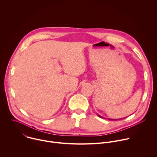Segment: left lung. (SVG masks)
<instances>
[{"label":"left lung","instance_id":"obj_1","mask_svg":"<svg viewBox=\"0 0 157 157\" xmlns=\"http://www.w3.org/2000/svg\"><path fill=\"white\" fill-rule=\"evenodd\" d=\"M98 116L99 117H101V118H104V117H101V116H99V114H98ZM109 120H110V121H117V120H120V119H109Z\"/></svg>","mask_w":157,"mask_h":157}]
</instances>
